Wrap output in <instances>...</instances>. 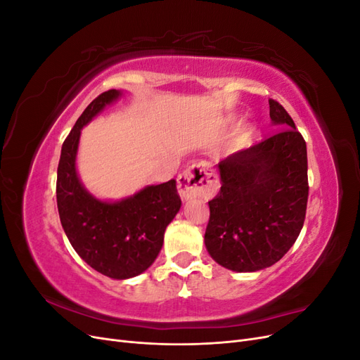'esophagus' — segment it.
I'll return each instance as SVG.
<instances>
[{
  "label": "esophagus",
  "mask_w": 360,
  "mask_h": 360,
  "mask_svg": "<svg viewBox=\"0 0 360 360\" xmlns=\"http://www.w3.org/2000/svg\"><path fill=\"white\" fill-rule=\"evenodd\" d=\"M217 179L205 167V163H195L186 171L181 172L177 179L179 193L183 200L195 197L210 198L217 191Z\"/></svg>",
  "instance_id": "esophagus-1"
}]
</instances>
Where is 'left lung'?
I'll list each match as a JSON object with an SVG mask.
<instances>
[{"label":"left lung","mask_w":360,"mask_h":360,"mask_svg":"<svg viewBox=\"0 0 360 360\" xmlns=\"http://www.w3.org/2000/svg\"><path fill=\"white\" fill-rule=\"evenodd\" d=\"M279 134L217 163L221 191L209 201L204 243L233 271L274 266L296 242L307 214V143L284 106L270 99Z\"/></svg>","instance_id":"8db88e82"}]
</instances>
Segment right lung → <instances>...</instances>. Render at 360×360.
<instances>
[{"label":"right lung","mask_w":360,"mask_h":360,"mask_svg":"<svg viewBox=\"0 0 360 360\" xmlns=\"http://www.w3.org/2000/svg\"><path fill=\"white\" fill-rule=\"evenodd\" d=\"M120 96L122 91L110 90L96 97L63 143L57 205L63 230L76 254L99 274L122 281L141 275L153 264L181 200L174 179L146 186L120 201H102L84 188L76 171L81 130Z\"/></svg>","instance_id":"add662e5"}]
</instances>
